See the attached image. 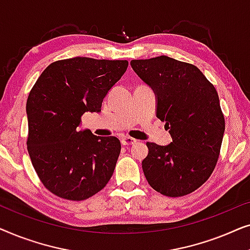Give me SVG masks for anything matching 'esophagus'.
<instances>
[{"instance_id":"1","label":"esophagus","mask_w":250,"mask_h":250,"mask_svg":"<svg viewBox=\"0 0 250 250\" xmlns=\"http://www.w3.org/2000/svg\"><path fill=\"white\" fill-rule=\"evenodd\" d=\"M136 143V140L134 138H131V136H124L122 139V145L123 146H131Z\"/></svg>"}]
</instances>
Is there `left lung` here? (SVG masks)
I'll return each instance as SVG.
<instances>
[{"label":"left lung","mask_w":250,"mask_h":250,"mask_svg":"<svg viewBox=\"0 0 250 250\" xmlns=\"http://www.w3.org/2000/svg\"><path fill=\"white\" fill-rule=\"evenodd\" d=\"M131 66L155 91L157 117L173 139L168 146L146 142V179L164 196H187L209 179L220 156L225 119L216 88L194 64L166 56Z\"/></svg>","instance_id":"1"}]
</instances>
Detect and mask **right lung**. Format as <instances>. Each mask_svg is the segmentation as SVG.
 <instances>
[{"instance_id": "right-lung-1", "label": "right lung", "mask_w": 250, "mask_h": 250, "mask_svg": "<svg viewBox=\"0 0 250 250\" xmlns=\"http://www.w3.org/2000/svg\"><path fill=\"white\" fill-rule=\"evenodd\" d=\"M127 66V60H58L30 90L27 150L41 182L56 196L85 200L112 176L121 153L119 140L78 131L77 126L85 111H101L104 98Z\"/></svg>"}]
</instances>
